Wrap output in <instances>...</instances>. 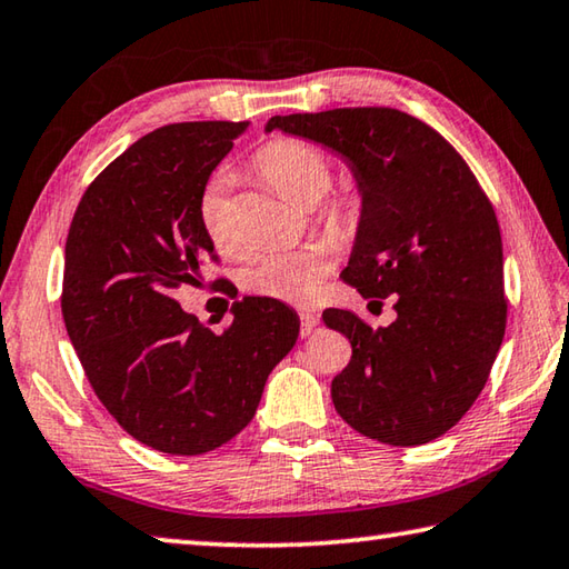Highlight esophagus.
I'll use <instances>...</instances> for the list:
<instances>
[{"label":"esophagus","mask_w":569,"mask_h":569,"mask_svg":"<svg viewBox=\"0 0 569 569\" xmlns=\"http://www.w3.org/2000/svg\"><path fill=\"white\" fill-rule=\"evenodd\" d=\"M298 319H301V336H308L316 329V326H319V316H316L313 311H301L298 313Z\"/></svg>","instance_id":"obj_1"}]
</instances>
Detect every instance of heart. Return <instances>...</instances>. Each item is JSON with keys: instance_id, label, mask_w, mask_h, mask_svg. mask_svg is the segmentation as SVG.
<instances>
[{"instance_id": "obj_1", "label": "heart", "mask_w": 569, "mask_h": 569, "mask_svg": "<svg viewBox=\"0 0 569 569\" xmlns=\"http://www.w3.org/2000/svg\"><path fill=\"white\" fill-rule=\"evenodd\" d=\"M258 170L278 196L288 203L311 206L329 188V158L319 148L298 140H278L266 146L258 156ZM226 190L223 176L208 182L200 196V218L213 243L236 253V238L226 223ZM356 216V196H343L333 208L336 223H351ZM331 271V250L323 243H308L291 250H271L258 256L243 271V288L253 296L273 298L283 303H308L321 291L323 278Z\"/></svg>"}]
</instances>
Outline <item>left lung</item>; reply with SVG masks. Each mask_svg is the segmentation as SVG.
<instances>
[{
	"label": "left lung",
	"mask_w": 569,
	"mask_h": 569,
	"mask_svg": "<svg viewBox=\"0 0 569 569\" xmlns=\"http://www.w3.org/2000/svg\"><path fill=\"white\" fill-rule=\"evenodd\" d=\"M281 130L339 156L361 198L341 278L363 298L397 296L371 329L343 308L323 323L351 341L331 381L341 419L391 447H419L465 417L505 339V258L495 208L459 152L391 108L276 114ZM381 303V301H379Z\"/></svg>",
	"instance_id": "8db88e82"
}]
</instances>
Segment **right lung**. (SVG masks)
<instances>
[{"instance_id":"obj_1","label":"right lung","mask_w":569,"mask_h":569,"mask_svg":"<svg viewBox=\"0 0 569 569\" xmlns=\"http://www.w3.org/2000/svg\"><path fill=\"white\" fill-rule=\"evenodd\" d=\"M246 128L152 130L84 190L67 236L62 316L82 369L114 421L166 455H206L243 431L301 329L293 308L250 296L216 333L172 298L213 258L200 196Z\"/></svg>"}]
</instances>
